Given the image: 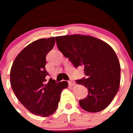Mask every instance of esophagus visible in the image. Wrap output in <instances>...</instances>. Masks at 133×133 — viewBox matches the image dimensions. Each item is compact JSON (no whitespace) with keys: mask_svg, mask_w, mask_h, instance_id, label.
<instances>
[{"mask_svg":"<svg viewBox=\"0 0 133 133\" xmlns=\"http://www.w3.org/2000/svg\"><path fill=\"white\" fill-rule=\"evenodd\" d=\"M68 83H69V85H71V86H73V85H75V82L74 81H73V80H69L68 82Z\"/></svg>","mask_w":133,"mask_h":133,"instance_id":"34e87169","label":"esophagus"}]
</instances>
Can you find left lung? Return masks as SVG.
Segmentation results:
<instances>
[{"label": "left lung", "mask_w": 133, "mask_h": 133, "mask_svg": "<svg viewBox=\"0 0 133 133\" xmlns=\"http://www.w3.org/2000/svg\"><path fill=\"white\" fill-rule=\"evenodd\" d=\"M56 42L75 68H84L86 77L76 80L88 89V96L79 100L81 108L91 112L106 108L120 87V65L113 49L98 38L82 35L57 37Z\"/></svg>", "instance_id": "obj_1"}]
</instances>
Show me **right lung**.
<instances>
[{
  "mask_svg": "<svg viewBox=\"0 0 133 133\" xmlns=\"http://www.w3.org/2000/svg\"><path fill=\"white\" fill-rule=\"evenodd\" d=\"M55 38H41L24 48L15 59L10 71L11 86L20 102L29 112L47 117L58 105L62 91L68 88L66 81L57 83L45 69V57L53 49Z\"/></svg>",
  "mask_w": 133,
  "mask_h": 133,
  "instance_id": "add662e5",
  "label": "right lung"
}]
</instances>
